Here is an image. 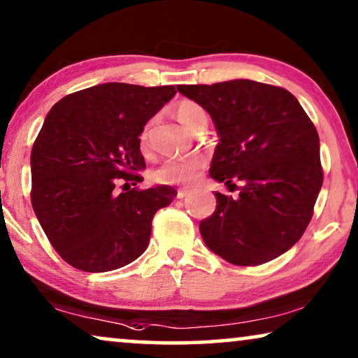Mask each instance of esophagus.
Here are the masks:
<instances>
[{"label":"esophagus","instance_id":"esophagus-1","mask_svg":"<svg viewBox=\"0 0 358 358\" xmlns=\"http://www.w3.org/2000/svg\"><path fill=\"white\" fill-rule=\"evenodd\" d=\"M189 191H191L189 188H180L178 193H177V198H178V199H185L186 196L189 194Z\"/></svg>","mask_w":358,"mask_h":358}]
</instances>
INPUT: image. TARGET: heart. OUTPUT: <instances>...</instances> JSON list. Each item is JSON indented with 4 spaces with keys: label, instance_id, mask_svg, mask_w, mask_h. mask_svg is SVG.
<instances>
[{
    "label": "heart",
    "instance_id": "heart-1",
    "mask_svg": "<svg viewBox=\"0 0 358 358\" xmlns=\"http://www.w3.org/2000/svg\"><path fill=\"white\" fill-rule=\"evenodd\" d=\"M173 115L185 128L194 131L201 123L206 122V112L194 100H180L175 103ZM149 144V127H144L139 133L141 149H148ZM206 167V159L203 155H188V157H173L154 170L152 178L157 183L165 185H189L198 180Z\"/></svg>",
    "mask_w": 358,
    "mask_h": 358
}]
</instances>
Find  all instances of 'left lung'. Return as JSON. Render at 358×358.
<instances>
[{
	"instance_id": "obj_1",
	"label": "left lung",
	"mask_w": 358,
	"mask_h": 358,
	"mask_svg": "<svg viewBox=\"0 0 358 358\" xmlns=\"http://www.w3.org/2000/svg\"><path fill=\"white\" fill-rule=\"evenodd\" d=\"M178 90L217 128L220 143L209 175L238 189L236 196L215 193L217 208L199 224L204 243L236 266L278 258L308 227L323 185L313 122L279 85L234 79Z\"/></svg>"
}]
</instances>
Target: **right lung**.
<instances>
[{
  "mask_svg": "<svg viewBox=\"0 0 358 358\" xmlns=\"http://www.w3.org/2000/svg\"><path fill=\"white\" fill-rule=\"evenodd\" d=\"M173 85L107 83L78 90L50 110L30 154L34 213L55 251L85 273H107L148 248L152 219L172 186L141 189L144 124Z\"/></svg>",
  "mask_w": 358,
  "mask_h": 358,
  "instance_id": "right-lung-1",
  "label": "right lung"
}]
</instances>
